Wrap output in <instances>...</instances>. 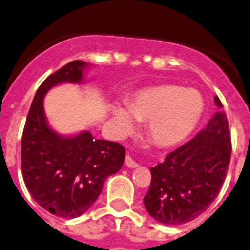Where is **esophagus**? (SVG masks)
Returning a JSON list of instances; mask_svg holds the SVG:
<instances>
[{"label":"esophagus","instance_id":"obj_1","mask_svg":"<svg viewBox=\"0 0 250 250\" xmlns=\"http://www.w3.org/2000/svg\"><path fill=\"white\" fill-rule=\"evenodd\" d=\"M125 165H127L128 167H138V163H136L134 162V160L132 159V157H129V155H127V157H125Z\"/></svg>","mask_w":250,"mask_h":250}]
</instances>
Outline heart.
Segmentation results:
<instances>
[{
  "label": "heart",
  "instance_id": "b5f03b06",
  "mask_svg": "<svg viewBox=\"0 0 250 250\" xmlns=\"http://www.w3.org/2000/svg\"><path fill=\"white\" fill-rule=\"evenodd\" d=\"M128 109L114 106L113 122L120 136L125 137L136 129L137 121L149 123L151 141L163 148H169L185 141L204 112V99L199 91L178 85H159L144 88L132 96Z\"/></svg>",
  "mask_w": 250,
  "mask_h": 250
}]
</instances>
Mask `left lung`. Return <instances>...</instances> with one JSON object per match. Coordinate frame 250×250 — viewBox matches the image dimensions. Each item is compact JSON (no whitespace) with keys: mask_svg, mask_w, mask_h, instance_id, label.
<instances>
[{"mask_svg":"<svg viewBox=\"0 0 250 250\" xmlns=\"http://www.w3.org/2000/svg\"><path fill=\"white\" fill-rule=\"evenodd\" d=\"M214 104L223 107L217 96ZM230 153L227 117L218 111L195 138L150 167V188L144 196L148 213L167 226L190 222L204 213L222 188Z\"/></svg>","mask_w":250,"mask_h":250,"instance_id":"obj_1","label":"left lung"}]
</instances>
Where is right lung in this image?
Segmentation results:
<instances>
[{
  "label": "right lung",
  "instance_id": "obj_1",
  "mask_svg": "<svg viewBox=\"0 0 250 250\" xmlns=\"http://www.w3.org/2000/svg\"><path fill=\"white\" fill-rule=\"evenodd\" d=\"M87 64L74 60L51 74L37 90L22 136V174L37 204L62 218H76L97 200L104 180L122 167L125 150L116 142L95 139L87 130L60 136L51 129L43 100L62 83H80Z\"/></svg>",
  "mask_w": 250,
  "mask_h": 250
}]
</instances>
